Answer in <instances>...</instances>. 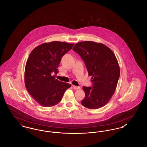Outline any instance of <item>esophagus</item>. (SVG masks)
<instances>
[{"instance_id":"esophagus-1","label":"esophagus","mask_w":147,"mask_h":147,"mask_svg":"<svg viewBox=\"0 0 147 147\" xmlns=\"http://www.w3.org/2000/svg\"><path fill=\"white\" fill-rule=\"evenodd\" d=\"M73 87V88H74V89H76V90H77V89H80V88L79 87V86H72Z\"/></svg>"}]
</instances>
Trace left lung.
<instances>
[{
  "label": "left lung",
  "mask_w": 147,
  "mask_h": 147,
  "mask_svg": "<svg viewBox=\"0 0 147 147\" xmlns=\"http://www.w3.org/2000/svg\"><path fill=\"white\" fill-rule=\"evenodd\" d=\"M84 61L93 86H83L82 104L89 109L104 106L114 94L120 77V68L112 51L103 44L81 42L73 48Z\"/></svg>",
  "instance_id": "8db88e82"
}]
</instances>
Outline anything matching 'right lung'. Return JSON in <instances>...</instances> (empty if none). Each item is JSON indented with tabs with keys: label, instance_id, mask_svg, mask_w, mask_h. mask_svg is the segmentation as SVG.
Here are the masks:
<instances>
[{
	"label": "right lung",
	"instance_id": "add662e5",
	"mask_svg": "<svg viewBox=\"0 0 147 147\" xmlns=\"http://www.w3.org/2000/svg\"><path fill=\"white\" fill-rule=\"evenodd\" d=\"M74 44L57 41L45 43L30 53L25 68V85L29 93L40 105L50 107L59 103L71 86L52 74L58 73L61 58Z\"/></svg>",
	"mask_w": 147,
	"mask_h": 147
}]
</instances>
